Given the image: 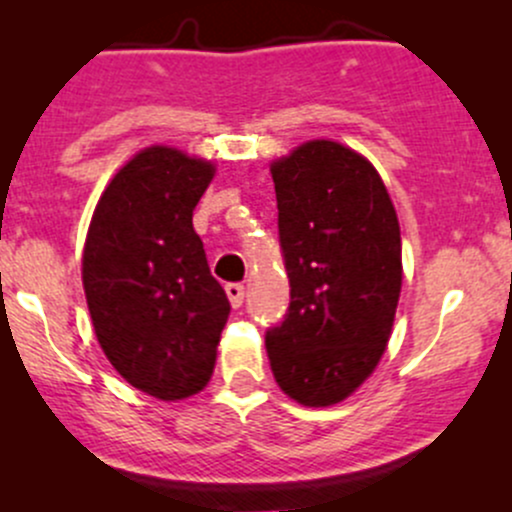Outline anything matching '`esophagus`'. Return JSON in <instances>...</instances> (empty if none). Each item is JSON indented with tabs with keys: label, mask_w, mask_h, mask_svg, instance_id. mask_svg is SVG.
<instances>
[{
	"label": "esophagus",
	"mask_w": 512,
	"mask_h": 512,
	"mask_svg": "<svg viewBox=\"0 0 512 512\" xmlns=\"http://www.w3.org/2000/svg\"><path fill=\"white\" fill-rule=\"evenodd\" d=\"M225 292H227V299H230L232 309L242 307V302H245V287H242L240 282H232V285H227Z\"/></svg>",
	"instance_id": "1"
}]
</instances>
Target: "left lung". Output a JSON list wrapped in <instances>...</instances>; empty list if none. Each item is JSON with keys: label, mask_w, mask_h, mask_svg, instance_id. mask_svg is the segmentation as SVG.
Instances as JSON below:
<instances>
[{"label": "left lung", "mask_w": 512, "mask_h": 512, "mask_svg": "<svg viewBox=\"0 0 512 512\" xmlns=\"http://www.w3.org/2000/svg\"><path fill=\"white\" fill-rule=\"evenodd\" d=\"M289 277L285 322L265 339L292 401L342 404L379 366L404 282L401 230L379 170L329 138L272 160Z\"/></svg>", "instance_id": "8db88e82"}]
</instances>
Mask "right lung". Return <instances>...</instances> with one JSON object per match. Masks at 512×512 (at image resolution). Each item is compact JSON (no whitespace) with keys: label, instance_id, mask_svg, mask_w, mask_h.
<instances>
[{"label":"right lung","instance_id":"obj_1","mask_svg":"<svg viewBox=\"0 0 512 512\" xmlns=\"http://www.w3.org/2000/svg\"><path fill=\"white\" fill-rule=\"evenodd\" d=\"M213 178V160L143 148L108 180L86 232L81 280L98 344L133 389L160 401L208 386L230 314L193 230Z\"/></svg>","mask_w":512,"mask_h":512}]
</instances>
